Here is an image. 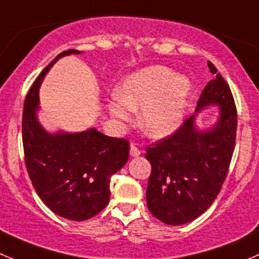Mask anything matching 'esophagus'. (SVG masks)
Instances as JSON below:
<instances>
[{
  "instance_id": "34e87169",
  "label": "esophagus",
  "mask_w": 259,
  "mask_h": 259,
  "mask_svg": "<svg viewBox=\"0 0 259 259\" xmlns=\"http://www.w3.org/2000/svg\"><path fill=\"white\" fill-rule=\"evenodd\" d=\"M130 155H132V157H138V155H140V149L134 144V143L130 144Z\"/></svg>"
}]
</instances>
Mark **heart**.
I'll use <instances>...</instances> for the list:
<instances>
[{
  "label": "heart",
  "mask_w": 259,
  "mask_h": 259,
  "mask_svg": "<svg viewBox=\"0 0 259 259\" xmlns=\"http://www.w3.org/2000/svg\"><path fill=\"white\" fill-rule=\"evenodd\" d=\"M191 84L172 69L153 66L127 76L117 89V97L109 102L115 120L127 122L130 111L139 112V125L145 135L165 138L182 124Z\"/></svg>",
  "instance_id": "obj_1"
}]
</instances>
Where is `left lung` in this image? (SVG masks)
<instances>
[{
    "mask_svg": "<svg viewBox=\"0 0 259 259\" xmlns=\"http://www.w3.org/2000/svg\"><path fill=\"white\" fill-rule=\"evenodd\" d=\"M217 74L197 101L196 112L219 105L214 127L200 132L191 115L168 137L148 145L145 158L152 164L147 187L150 214L168 225H182L206 211L227 178L237 137V107L229 84L211 62Z\"/></svg>",
    "mask_w": 259,
    "mask_h": 259,
    "instance_id": "left-lung-1",
    "label": "left lung"
}]
</instances>
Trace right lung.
<instances>
[{
	"label": "right lung",
	"instance_id": "add662e5",
	"mask_svg": "<svg viewBox=\"0 0 259 259\" xmlns=\"http://www.w3.org/2000/svg\"><path fill=\"white\" fill-rule=\"evenodd\" d=\"M74 49L58 54L30 87L22 111L25 164L35 191L54 214L82 222L95 217L110 201L111 176L129 158V143L96 129L49 134L36 117L39 87L59 58L79 54Z\"/></svg>",
	"mask_w": 259,
	"mask_h": 259
}]
</instances>
